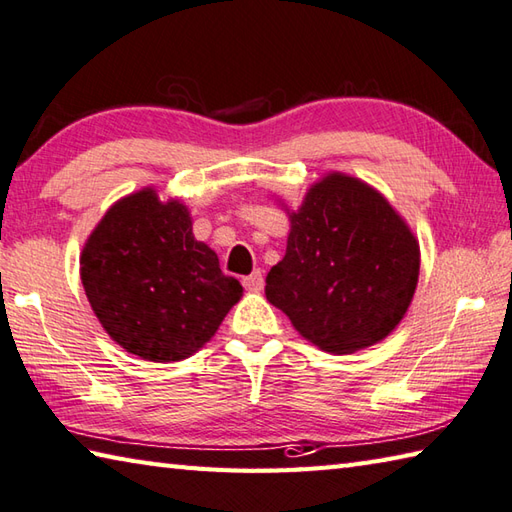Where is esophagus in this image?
<instances>
[{
  "label": "esophagus",
  "instance_id": "34e87169",
  "mask_svg": "<svg viewBox=\"0 0 512 512\" xmlns=\"http://www.w3.org/2000/svg\"><path fill=\"white\" fill-rule=\"evenodd\" d=\"M263 285H265V280H263V274H260L258 269L243 278V287H245L247 291H260V289H263Z\"/></svg>",
  "mask_w": 512,
  "mask_h": 512
}]
</instances>
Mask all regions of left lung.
Wrapping results in <instances>:
<instances>
[{
  "instance_id": "left-lung-1",
  "label": "left lung",
  "mask_w": 512,
  "mask_h": 512,
  "mask_svg": "<svg viewBox=\"0 0 512 512\" xmlns=\"http://www.w3.org/2000/svg\"><path fill=\"white\" fill-rule=\"evenodd\" d=\"M289 221L285 258L265 280L271 305L338 356L387 338L420 276V245L404 218L371 185L331 172Z\"/></svg>"
}]
</instances>
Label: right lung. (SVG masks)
I'll return each instance as SVG.
<instances>
[{"instance_id": "add662e5", "label": "right lung", "mask_w": 512, "mask_h": 512, "mask_svg": "<svg viewBox=\"0 0 512 512\" xmlns=\"http://www.w3.org/2000/svg\"><path fill=\"white\" fill-rule=\"evenodd\" d=\"M81 283L108 336L152 362L190 358L243 296L194 238L187 207L163 203L152 187L101 218L81 252Z\"/></svg>"}]
</instances>
